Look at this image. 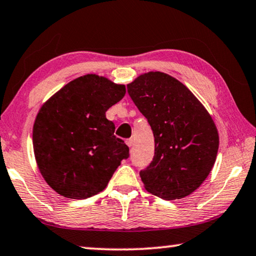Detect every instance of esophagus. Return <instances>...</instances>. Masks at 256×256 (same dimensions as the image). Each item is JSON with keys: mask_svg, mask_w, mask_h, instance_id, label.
I'll return each mask as SVG.
<instances>
[{"mask_svg": "<svg viewBox=\"0 0 256 256\" xmlns=\"http://www.w3.org/2000/svg\"><path fill=\"white\" fill-rule=\"evenodd\" d=\"M126 144H127L129 148H132V145H134V140L132 138H128L127 140H126Z\"/></svg>", "mask_w": 256, "mask_h": 256, "instance_id": "obj_1", "label": "esophagus"}]
</instances>
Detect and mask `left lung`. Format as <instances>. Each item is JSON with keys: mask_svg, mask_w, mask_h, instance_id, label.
<instances>
[{"mask_svg": "<svg viewBox=\"0 0 256 256\" xmlns=\"http://www.w3.org/2000/svg\"><path fill=\"white\" fill-rule=\"evenodd\" d=\"M127 89L154 136V156L140 172L145 188L166 200L191 194L207 178L218 154V132L210 113L168 74H142Z\"/></svg>", "mask_w": 256, "mask_h": 256, "instance_id": "1", "label": "left lung"}]
</instances>
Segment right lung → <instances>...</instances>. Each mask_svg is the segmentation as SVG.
Wrapping results in <instances>:
<instances>
[{"mask_svg":"<svg viewBox=\"0 0 256 256\" xmlns=\"http://www.w3.org/2000/svg\"><path fill=\"white\" fill-rule=\"evenodd\" d=\"M126 87L87 74L46 100L33 127V148L43 178L57 194L86 199L103 191L129 148L114 136L105 112L124 98Z\"/></svg>","mask_w":256,"mask_h":256,"instance_id":"obj_1","label":"right lung"}]
</instances>
